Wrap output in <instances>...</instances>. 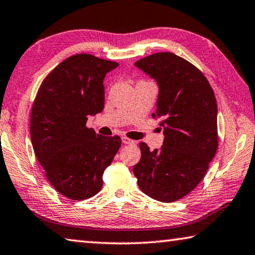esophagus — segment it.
Listing matches in <instances>:
<instances>
[{"label": "esophagus", "instance_id": "34e87169", "mask_svg": "<svg viewBox=\"0 0 255 255\" xmlns=\"http://www.w3.org/2000/svg\"><path fill=\"white\" fill-rule=\"evenodd\" d=\"M121 140H123L124 144H134V140L129 139V138H127V137H123Z\"/></svg>", "mask_w": 255, "mask_h": 255}]
</instances>
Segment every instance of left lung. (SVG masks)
Wrapping results in <instances>:
<instances>
[{
	"mask_svg": "<svg viewBox=\"0 0 255 255\" xmlns=\"http://www.w3.org/2000/svg\"><path fill=\"white\" fill-rule=\"evenodd\" d=\"M159 88L153 118L162 119L163 144L142 156L132 171L147 196L170 203L203 179L218 148L217 101L204 75L180 56L162 52L135 62Z\"/></svg>",
	"mask_w": 255,
	"mask_h": 255,
	"instance_id": "obj_1",
	"label": "left lung"
}]
</instances>
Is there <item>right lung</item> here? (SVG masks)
<instances>
[{
	"instance_id": "obj_1",
	"label": "right lung",
	"mask_w": 255,
	"mask_h": 255,
	"mask_svg": "<svg viewBox=\"0 0 255 255\" xmlns=\"http://www.w3.org/2000/svg\"><path fill=\"white\" fill-rule=\"evenodd\" d=\"M119 64L91 54L64 60L40 85L31 109V144L52 186L68 199L98 194L103 172L120 148L119 136L87 128L104 108L106 75Z\"/></svg>"
}]
</instances>
